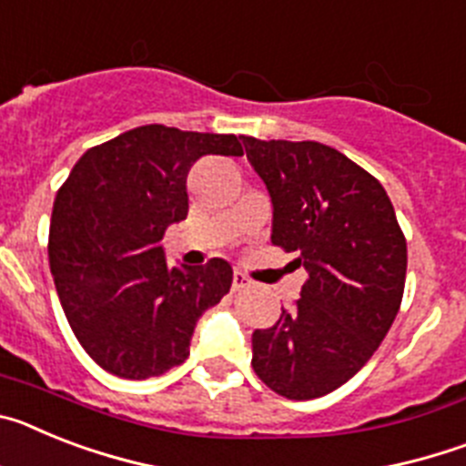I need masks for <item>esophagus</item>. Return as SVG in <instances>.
<instances>
[{"label":"esophagus","instance_id":"1","mask_svg":"<svg viewBox=\"0 0 466 466\" xmlns=\"http://www.w3.org/2000/svg\"><path fill=\"white\" fill-rule=\"evenodd\" d=\"M249 278H247L245 273H240V270H236V273H233V291H242V289H247V287H249Z\"/></svg>","mask_w":466,"mask_h":466}]
</instances>
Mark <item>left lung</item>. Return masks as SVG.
<instances>
[{"instance_id": "8db88e82", "label": "left lung", "mask_w": 466, "mask_h": 466, "mask_svg": "<svg viewBox=\"0 0 466 466\" xmlns=\"http://www.w3.org/2000/svg\"><path fill=\"white\" fill-rule=\"evenodd\" d=\"M273 203V245L308 270L300 299L252 333V366L294 401L324 397L371 360L401 306L406 238L385 188L319 142L242 137Z\"/></svg>"}]
</instances>
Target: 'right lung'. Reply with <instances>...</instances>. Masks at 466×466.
I'll list each match as a JSON object with an SVG mask.
<instances>
[{
	"label": "right lung",
	"instance_id": "right-lung-1",
	"mask_svg": "<svg viewBox=\"0 0 466 466\" xmlns=\"http://www.w3.org/2000/svg\"><path fill=\"white\" fill-rule=\"evenodd\" d=\"M203 156H242V144L142 126L86 151L57 191L48 258L60 306L111 376L147 380L182 364L200 315L228 294V261L170 268L160 245L187 219V177Z\"/></svg>",
	"mask_w": 466,
	"mask_h": 466
}]
</instances>
